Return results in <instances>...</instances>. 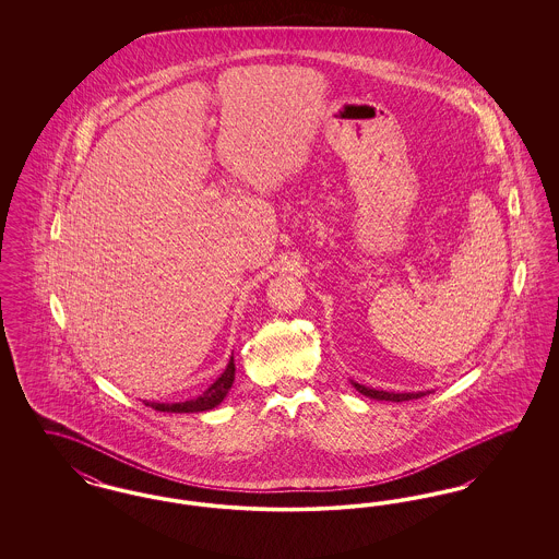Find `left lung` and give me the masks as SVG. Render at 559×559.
<instances>
[{"instance_id": "left-lung-1", "label": "left lung", "mask_w": 559, "mask_h": 559, "mask_svg": "<svg viewBox=\"0 0 559 559\" xmlns=\"http://www.w3.org/2000/svg\"><path fill=\"white\" fill-rule=\"evenodd\" d=\"M352 385L360 392V394H365L367 399L374 400H390V402H404V400H417L421 399V396H426L429 392H404V394H396V392H383V390H372V388H367V385H360V383H356V381H352Z\"/></svg>"}]
</instances>
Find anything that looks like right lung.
I'll return each mask as SVG.
<instances>
[{
    "mask_svg": "<svg viewBox=\"0 0 559 559\" xmlns=\"http://www.w3.org/2000/svg\"><path fill=\"white\" fill-rule=\"evenodd\" d=\"M235 371H237L235 369V356H230L228 367L201 396L185 400V402H146L144 400V404L155 408V411H160V413H203V411H210L226 399V394H228V390L233 388V381H235Z\"/></svg>",
    "mask_w": 559,
    "mask_h": 559,
    "instance_id": "obj_1",
    "label": "right lung"
}]
</instances>
